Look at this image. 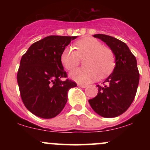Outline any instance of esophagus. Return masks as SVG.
Segmentation results:
<instances>
[{
  "label": "esophagus",
  "mask_w": 150,
  "mask_h": 150,
  "mask_svg": "<svg viewBox=\"0 0 150 150\" xmlns=\"http://www.w3.org/2000/svg\"><path fill=\"white\" fill-rule=\"evenodd\" d=\"M78 86L80 87H82V88H85V87H87V85H83V84H78Z\"/></svg>",
  "instance_id": "34e87169"
}]
</instances>
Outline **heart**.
<instances>
[{"mask_svg":"<svg viewBox=\"0 0 150 150\" xmlns=\"http://www.w3.org/2000/svg\"><path fill=\"white\" fill-rule=\"evenodd\" d=\"M76 51L67 46L61 53V61L67 70H72L84 61L85 68L74 70L70 73L73 80L80 83H89L97 78L98 75L104 77L111 72L115 65V56L113 51L104 46L97 39L87 37L75 43Z\"/></svg>","mask_w":150,"mask_h":150,"instance_id":"b5f03b06","label":"heart"}]
</instances>
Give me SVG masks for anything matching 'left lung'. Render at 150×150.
<instances>
[{
    "mask_svg": "<svg viewBox=\"0 0 150 150\" xmlns=\"http://www.w3.org/2000/svg\"><path fill=\"white\" fill-rule=\"evenodd\" d=\"M94 37L101 39L112 50L116 65L103 85H97V95L89 103L99 116L114 118L124 113L135 99L140 80L137 61L128 46L119 39L101 34H94Z\"/></svg>",
    "mask_w": 150,
    "mask_h": 150,
    "instance_id": "1",
    "label": "left lung"
}]
</instances>
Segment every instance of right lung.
Here are the masks:
<instances>
[{
    "label": "right lung",
    "mask_w": 150,
    "mask_h": 150,
    "mask_svg": "<svg viewBox=\"0 0 150 150\" xmlns=\"http://www.w3.org/2000/svg\"><path fill=\"white\" fill-rule=\"evenodd\" d=\"M77 37L51 35L34 43L22 56L18 83L26 108L38 117L52 118L61 112L68 92L77 84L67 77L61 53Z\"/></svg>",
    "instance_id": "add662e5"
}]
</instances>
